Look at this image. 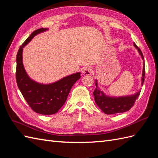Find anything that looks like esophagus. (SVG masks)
<instances>
[{"instance_id":"34e87169","label":"esophagus","mask_w":158,"mask_h":158,"mask_svg":"<svg viewBox=\"0 0 158 158\" xmlns=\"http://www.w3.org/2000/svg\"><path fill=\"white\" fill-rule=\"evenodd\" d=\"M92 72V69L90 68V67H84L82 69V73L84 74V75H89V74H91Z\"/></svg>"}]
</instances>
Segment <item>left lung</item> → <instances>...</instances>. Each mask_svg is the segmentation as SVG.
Segmentation results:
<instances>
[{
  "mask_svg": "<svg viewBox=\"0 0 158 158\" xmlns=\"http://www.w3.org/2000/svg\"><path fill=\"white\" fill-rule=\"evenodd\" d=\"M134 46L138 50L140 55L141 56L142 59L144 60V57L142 52L139 48L135 43H134ZM144 62V61H143ZM143 63H145L144 62ZM145 65V64H144ZM145 69L143 66V74H142V85H143L144 81H145ZM140 92H138L134 95L127 96H121V97H109L106 96L98 88V83L97 80H96V89L93 92L94 96V100L99 108L102 111L107 115L110 114H115L119 113H123L129 110L135 105L136 100L138 98Z\"/></svg>",
  "mask_w": 158,
  "mask_h": 158,
  "instance_id": "obj_1",
  "label": "left lung"
}]
</instances>
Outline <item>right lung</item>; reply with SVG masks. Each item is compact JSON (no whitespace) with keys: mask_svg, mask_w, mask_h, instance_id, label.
Wrapping results in <instances>:
<instances>
[{"mask_svg":"<svg viewBox=\"0 0 158 158\" xmlns=\"http://www.w3.org/2000/svg\"><path fill=\"white\" fill-rule=\"evenodd\" d=\"M48 30L39 28L33 32L20 46L16 57L15 75L18 88L31 109L42 115H53L58 112L66 102L73 85L81 77V73H77L50 84H41L28 77L23 65V48L35 36Z\"/></svg>","mask_w":158,"mask_h":158,"instance_id":"obj_1","label":"right lung"}]
</instances>
